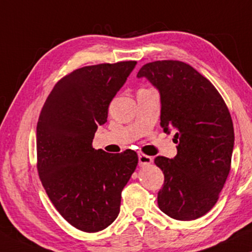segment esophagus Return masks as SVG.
<instances>
[{"mask_svg": "<svg viewBox=\"0 0 252 252\" xmlns=\"http://www.w3.org/2000/svg\"><path fill=\"white\" fill-rule=\"evenodd\" d=\"M137 156H139V163L140 165H149L153 163V157L148 156V155H144L142 153H139L137 154Z\"/></svg>", "mask_w": 252, "mask_h": 252, "instance_id": "esophagus-1", "label": "esophagus"}]
</instances>
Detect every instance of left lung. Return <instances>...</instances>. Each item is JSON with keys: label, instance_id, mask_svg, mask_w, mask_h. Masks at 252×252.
<instances>
[{"label": "left lung", "instance_id": "obj_1", "mask_svg": "<svg viewBox=\"0 0 252 252\" xmlns=\"http://www.w3.org/2000/svg\"><path fill=\"white\" fill-rule=\"evenodd\" d=\"M137 77H146L160 93L161 128L177 130V156L155 158L164 173L158 206L173 219H197L215 206L229 174L234 147L229 110L210 80L184 62H151Z\"/></svg>", "mask_w": 252, "mask_h": 252}]
</instances>
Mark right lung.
Instances as JSON below:
<instances>
[{"label": "right lung", "mask_w": 252, "mask_h": 252, "mask_svg": "<svg viewBox=\"0 0 252 252\" xmlns=\"http://www.w3.org/2000/svg\"><path fill=\"white\" fill-rule=\"evenodd\" d=\"M135 61L89 65L64 75L48 96L36 126V167L55 208L75 228L95 233L119 215L122 191L137 165L133 150L93 148L109 104Z\"/></svg>", "instance_id": "right-lung-1"}]
</instances>
